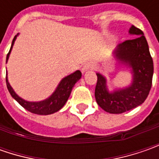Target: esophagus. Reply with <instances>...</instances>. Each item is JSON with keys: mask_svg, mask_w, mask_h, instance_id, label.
I'll use <instances>...</instances> for the list:
<instances>
[{"mask_svg": "<svg viewBox=\"0 0 159 159\" xmlns=\"http://www.w3.org/2000/svg\"><path fill=\"white\" fill-rule=\"evenodd\" d=\"M92 67H93V65H92L91 64H85V65L83 66L82 70H83V71H86V70H89V69H91Z\"/></svg>", "mask_w": 159, "mask_h": 159, "instance_id": "1", "label": "esophagus"}]
</instances>
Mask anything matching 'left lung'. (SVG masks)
Instances as JSON below:
<instances>
[{"label": "left lung", "mask_w": 159, "mask_h": 159, "mask_svg": "<svg viewBox=\"0 0 159 159\" xmlns=\"http://www.w3.org/2000/svg\"><path fill=\"white\" fill-rule=\"evenodd\" d=\"M129 34L138 35L133 40H125L114 50V56L120 64L130 67L133 73L131 85L127 88L109 92L106 79L97 75L95 96L96 102L109 113L119 114L136 108L143 102L150 93L153 77V60L143 33L132 25Z\"/></svg>", "instance_id": "left-lung-1"}]
</instances>
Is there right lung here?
<instances>
[{"label": "right lung", "instance_id": "1", "mask_svg": "<svg viewBox=\"0 0 159 159\" xmlns=\"http://www.w3.org/2000/svg\"><path fill=\"white\" fill-rule=\"evenodd\" d=\"M17 35H18V34L16 35L13 40H12L11 48H10L9 53L7 55L6 62L9 59V54H10V51L12 49V47L14 45V42H15ZM80 78H81L80 70H76L75 72L65 77L61 80V82L59 83L57 88L52 95H50L48 98L40 102H28L22 99L21 97H19L16 94L15 91L11 88V86L9 85L7 74H6V84H7V88H8V90L10 93L11 96L22 107H24L25 110H27L28 111L34 113V114H38V115H48V114L57 112L60 109L63 108V106L65 104V102H67L69 96H70L72 88L74 87L75 83Z\"/></svg>", "mask_w": 159, "mask_h": 159}]
</instances>
